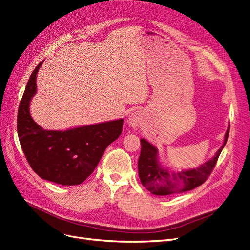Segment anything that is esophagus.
Segmentation results:
<instances>
[{"instance_id":"esophagus-1","label":"esophagus","mask_w":250,"mask_h":250,"mask_svg":"<svg viewBox=\"0 0 250 250\" xmlns=\"http://www.w3.org/2000/svg\"><path fill=\"white\" fill-rule=\"evenodd\" d=\"M127 122H128V124H130V125H131L132 127H137L138 125H139V124H140V116H139V113H137V112L132 113V114L130 115V117H128Z\"/></svg>"}]
</instances>
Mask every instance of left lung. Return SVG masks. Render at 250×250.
Segmentation results:
<instances>
[{
  "mask_svg": "<svg viewBox=\"0 0 250 250\" xmlns=\"http://www.w3.org/2000/svg\"><path fill=\"white\" fill-rule=\"evenodd\" d=\"M229 133V126L227 130L224 144L213 159L201 165L197 169L177 173L163 168L158 159V149L148 141L141 139V153L138 161V170L143 187L155 196H169L200 187L213 171L218 156L227 143Z\"/></svg>",
  "mask_w": 250,
  "mask_h": 250,
  "instance_id": "8db88e82",
  "label": "left lung"
}]
</instances>
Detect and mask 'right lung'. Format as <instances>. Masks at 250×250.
I'll return each mask as SVG.
<instances>
[{
  "mask_svg": "<svg viewBox=\"0 0 250 250\" xmlns=\"http://www.w3.org/2000/svg\"><path fill=\"white\" fill-rule=\"evenodd\" d=\"M42 62L33 71L18 107V138L27 162L42 179L77 186L94 172L108 145L122 134L124 119L67 131L43 130L30 114V102L37 91V73Z\"/></svg>",
  "mask_w": 250,
  "mask_h": 250,
  "instance_id": "1",
  "label": "right lung"
}]
</instances>
